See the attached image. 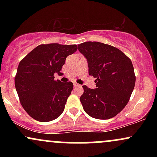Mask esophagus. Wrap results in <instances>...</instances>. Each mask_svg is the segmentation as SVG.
<instances>
[{
	"mask_svg": "<svg viewBox=\"0 0 157 157\" xmlns=\"http://www.w3.org/2000/svg\"><path fill=\"white\" fill-rule=\"evenodd\" d=\"M74 86H75V87H78V86H80V85L76 83V82H75V83H74Z\"/></svg>",
	"mask_w": 157,
	"mask_h": 157,
	"instance_id": "obj_1",
	"label": "esophagus"
}]
</instances>
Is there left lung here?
I'll return each mask as SVG.
<instances>
[{
	"label": "left lung",
	"mask_w": 157,
	"mask_h": 157,
	"mask_svg": "<svg viewBox=\"0 0 157 157\" xmlns=\"http://www.w3.org/2000/svg\"><path fill=\"white\" fill-rule=\"evenodd\" d=\"M78 49L87 59L89 74L96 77V89L82 86L80 102L90 117L112 118L129 101L136 77L129 57L117 48L100 42H85Z\"/></svg>",
	"instance_id": "obj_1"
}]
</instances>
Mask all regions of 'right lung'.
<instances>
[{"instance_id": "right-lung-1", "label": "right lung", "mask_w": 157, "mask_h": 157, "mask_svg": "<svg viewBox=\"0 0 157 157\" xmlns=\"http://www.w3.org/2000/svg\"><path fill=\"white\" fill-rule=\"evenodd\" d=\"M77 49L75 44H41L20 62L15 89L23 108L35 120L52 121L63 111L74 86L55 80L54 75L62 74L66 58Z\"/></svg>"}]
</instances>
